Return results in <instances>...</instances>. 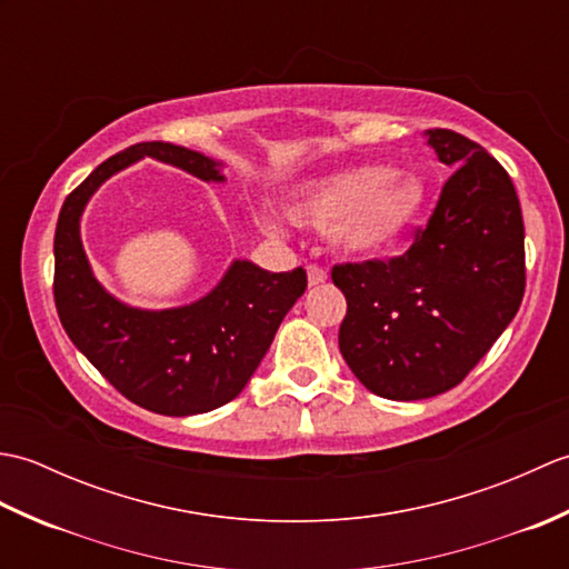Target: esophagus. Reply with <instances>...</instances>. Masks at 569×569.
Here are the masks:
<instances>
[{"instance_id":"esophagus-1","label":"esophagus","mask_w":569,"mask_h":569,"mask_svg":"<svg viewBox=\"0 0 569 569\" xmlns=\"http://www.w3.org/2000/svg\"><path fill=\"white\" fill-rule=\"evenodd\" d=\"M325 281H328V271H322L320 266H308V286H322Z\"/></svg>"}]
</instances>
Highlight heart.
<instances>
[{"mask_svg":"<svg viewBox=\"0 0 569 569\" xmlns=\"http://www.w3.org/2000/svg\"><path fill=\"white\" fill-rule=\"evenodd\" d=\"M422 200L418 176L367 163L310 180L286 204V214L298 227L330 234L347 257L373 259L408 237Z\"/></svg>","mask_w":569,"mask_h":569,"instance_id":"1","label":"heart"}]
</instances>
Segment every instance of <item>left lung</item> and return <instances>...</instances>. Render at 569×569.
<instances>
[{
	"instance_id": "left-lung-1",
	"label": "left lung",
	"mask_w": 569,
	"mask_h": 569,
	"mask_svg": "<svg viewBox=\"0 0 569 569\" xmlns=\"http://www.w3.org/2000/svg\"><path fill=\"white\" fill-rule=\"evenodd\" d=\"M428 147L455 168L428 227L391 261L340 263V352L371 393L420 401L450 391L509 328L526 291L523 217L509 173L450 129Z\"/></svg>"
}]
</instances>
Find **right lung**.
I'll return each instance as SVG.
<instances>
[{
  "instance_id": "1",
  "label": "right lung",
  "mask_w": 569,
  "mask_h": 569,
  "mask_svg": "<svg viewBox=\"0 0 569 569\" xmlns=\"http://www.w3.org/2000/svg\"><path fill=\"white\" fill-rule=\"evenodd\" d=\"M147 156L204 183H224L222 161L168 141L134 143L100 163L58 214L56 308L72 345L131 403L161 416H198L241 393L286 312L306 293L308 276L300 266L271 273L249 259H234L196 303L147 310L114 298L92 273L80 220L104 180Z\"/></svg>"
}]
</instances>
